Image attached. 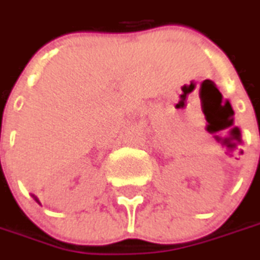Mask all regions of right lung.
I'll return each mask as SVG.
<instances>
[{"mask_svg":"<svg viewBox=\"0 0 260 260\" xmlns=\"http://www.w3.org/2000/svg\"><path fill=\"white\" fill-rule=\"evenodd\" d=\"M34 200H35V201H38V198H37L35 195H34ZM38 203H40V201H38Z\"/></svg>","mask_w":260,"mask_h":260,"instance_id":"add662e5","label":"right lung"}]
</instances>
